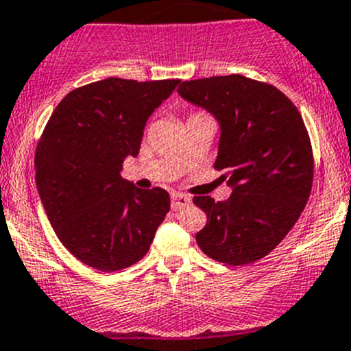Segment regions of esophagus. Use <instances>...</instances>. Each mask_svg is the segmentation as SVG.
<instances>
[{
    "label": "esophagus",
    "mask_w": 351,
    "mask_h": 351,
    "mask_svg": "<svg viewBox=\"0 0 351 351\" xmlns=\"http://www.w3.org/2000/svg\"><path fill=\"white\" fill-rule=\"evenodd\" d=\"M191 205V198L188 195H181V193H173L172 195V210H181Z\"/></svg>",
    "instance_id": "esophagus-1"
}]
</instances>
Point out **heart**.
I'll use <instances>...</instances> for the list:
<instances>
[{
	"label": "heart",
	"instance_id": "1",
	"mask_svg": "<svg viewBox=\"0 0 351 351\" xmlns=\"http://www.w3.org/2000/svg\"><path fill=\"white\" fill-rule=\"evenodd\" d=\"M196 115H198V113H196Z\"/></svg>",
	"mask_w": 351,
	"mask_h": 351
}]
</instances>
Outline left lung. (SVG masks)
Wrapping results in <instances>:
<instances>
[{"mask_svg": "<svg viewBox=\"0 0 351 351\" xmlns=\"http://www.w3.org/2000/svg\"><path fill=\"white\" fill-rule=\"evenodd\" d=\"M178 93L219 122L215 169L232 189L226 202L193 198L206 213L196 243L228 265L263 258L291 231L312 191V145L302 115L278 88L238 73L184 81Z\"/></svg>", "mask_w": 351, "mask_h": 351, "instance_id": "obj_1", "label": "left lung"}]
</instances>
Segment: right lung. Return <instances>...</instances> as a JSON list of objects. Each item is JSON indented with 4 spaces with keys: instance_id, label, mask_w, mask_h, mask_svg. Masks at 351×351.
I'll return each instance as SVG.
<instances>
[{
    "instance_id": "right-lung-1",
    "label": "right lung",
    "mask_w": 351,
    "mask_h": 351,
    "mask_svg": "<svg viewBox=\"0 0 351 351\" xmlns=\"http://www.w3.org/2000/svg\"><path fill=\"white\" fill-rule=\"evenodd\" d=\"M179 82L103 79L70 91L49 117L36 184L58 239L86 265L113 272L148 253L170 196L136 188L120 170L138 156L146 120Z\"/></svg>"
}]
</instances>
